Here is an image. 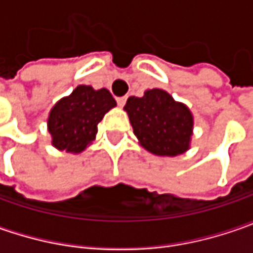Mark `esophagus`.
<instances>
[{"mask_svg":"<svg viewBox=\"0 0 253 253\" xmlns=\"http://www.w3.org/2000/svg\"><path fill=\"white\" fill-rule=\"evenodd\" d=\"M117 102H118L120 107H124L125 102H126V97H118V98H117Z\"/></svg>","mask_w":253,"mask_h":253,"instance_id":"obj_1","label":"esophagus"}]
</instances>
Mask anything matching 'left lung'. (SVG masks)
<instances>
[{
    "label": "left lung",
    "mask_w": 253,
    "mask_h": 253,
    "mask_svg": "<svg viewBox=\"0 0 253 253\" xmlns=\"http://www.w3.org/2000/svg\"><path fill=\"white\" fill-rule=\"evenodd\" d=\"M128 112L133 133L148 152L158 156H177L190 148L193 114L161 88L146 90L143 97H129Z\"/></svg>",
    "instance_id": "obj_1"
}]
</instances>
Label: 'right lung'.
I'll return each instance as SVG.
<instances>
[{"label": "right lung", "instance_id": "obj_1", "mask_svg": "<svg viewBox=\"0 0 253 253\" xmlns=\"http://www.w3.org/2000/svg\"><path fill=\"white\" fill-rule=\"evenodd\" d=\"M117 102L107 88L77 85L73 92L54 104L47 118L52 145L59 151L83 152L94 139L97 125Z\"/></svg>", "mask_w": 253, "mask_h": 253}]
</instances>
